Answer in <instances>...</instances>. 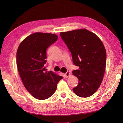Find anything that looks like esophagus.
<instances>
[{
	"instance_id": "1",
	"label": "esophagus",
	"mask_w": 123,
	"mask_h": 123,
	"mask_svg": "<svg viewBox=\"0 0 123 123\" xmlns=\"http://www.w3.org/2000/svg\"><path fill=\"white\" fill-rule=\"evenodd\" d=\"M65 76H66V77H68L70 75V72H67L65 74Z\"/></svg>"
}]
</instances>
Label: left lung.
Wrapping results in <instances>:
<instances>
[{
    "label": "left lung",
    "instance_id": "1",
    "mask_svg": "<svg viewBox=\"0 0 123 123\" xmlns=\"http://www.w3.org/2000/svg\"><path fill=\"white\" fill-rule=\"evenodd\" d=\"M60 35L71 53L74 65L79 67L72 71L79 81L73 91L80 97H89L102 82L106 63L105 47L94 33L85 29L61 32Z\"/></svg>",
    "mask_w": 123,
    "mask_h": 123
}]
</instances>
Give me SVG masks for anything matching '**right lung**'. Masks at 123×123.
Segmentation results:
<instances>
[{
    "label": "right lung",
    "mask_w": 123,
    "mask_h": 123,
    "mask_svg": "<svg viewBox=\"0 0 123 123\" xmlns=\"http://www.w3.org/2000/svg\"><path fill=\"white\" fill-rule=\"evenodd\" d=\"M57 35L34 33L28 36L18 48L17 66L25 89L33 97L40 100L49 98L55 92L63 77L47 71L46 50L57 40Z\"/></svg>",
    "instance_id": "right-lung-1"
}]
</instances>
